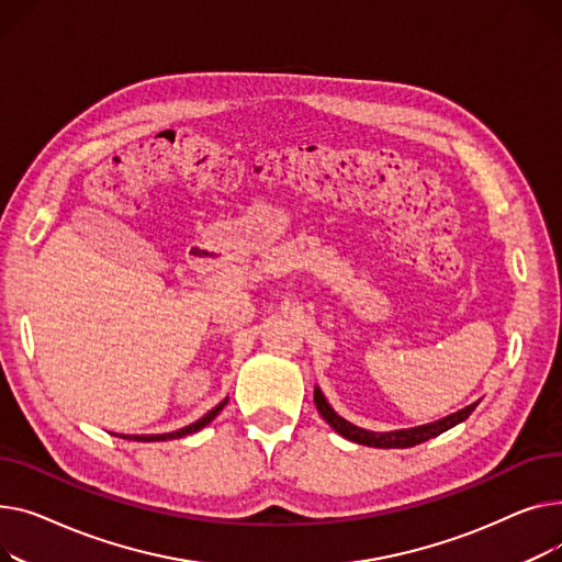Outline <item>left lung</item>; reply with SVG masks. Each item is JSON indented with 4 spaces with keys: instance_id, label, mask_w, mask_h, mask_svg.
<instances>
[{
    "instance_id": "obj_1",
    "label": "left lung",
    "mask_w": 562,
    "mask_h": 562,
    "mask_svg": "<svg viewBox=\"0 0 562 562\" xmlns=\"http://www.w3.org/2000/svg\"><path fill=\"white\" fill-rule=\"evenodd\" d=\"M313 400H315V406H317L319 415L328 422V426H331L336 434H340L342 438H347V440H351V442L366 445V447H376V449H408V447H415V445H419V442L431 440V438H436V436L449 431L451 426H456V424H460L463 419H468V417L472 415V411L479 406V402H476V404H472V406H468V408H463V411H458V413H453V415H449V417H445V419H440V422L426 424V426H417V428H406V431L374 434V431H366V428H358V426H353L351 422L342 419L331 406L326 404V400H324V394H322L319 387H315Z\"/></svg>"
}]
</instances>
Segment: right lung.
I'll return each mask as SVG.
<instances>
[{
    "label": "right lung",
    "instance_id": "obj_1",
    "mask_svg": "<svg viewBox=\"0 0 562 562\" xmlns=\"http://www.w3.org/2000/svg\"><path fill=\"white\" fill-rule=\"evenodd\" d=\"M226 406V400L220 402L213 411H209L202 419H196L194 424L186 426V428H179V431L175 434H162V436H120V438H128V440H138V442H160V440H175V438H183V436H190V434H196L200 428H204L206 424H211L215 419V415Z\"/></svg>",
    "mask_w": 562,
    "mask_h": 562
}]
</instances>
